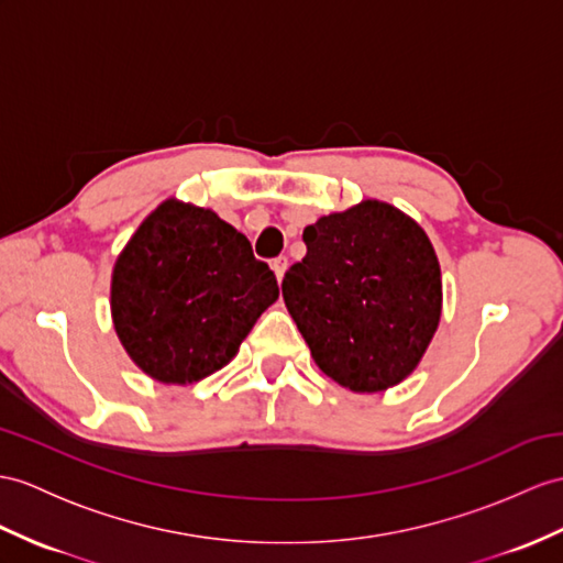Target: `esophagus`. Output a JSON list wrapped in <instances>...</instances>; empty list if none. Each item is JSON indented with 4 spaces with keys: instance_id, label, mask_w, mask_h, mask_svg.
Instances as JSON below:
<instances>
[{
    "instance_id": "1",
    "label": "esophagus",
    "mask_w": 563,
    "mask_h": 563,
    "mask_svg": "<svg viewBox=\"0 0 563 563\" xmlns=\"http://www.w3.org/2000/svg\"><path fill=\"white\" fill-rule=\"evenodd\" d=\"M286 267H289V260H286L284 255H279V257H274V260H272V269H274V274H277V279H279V282L284 279V272H286Z\"/></svg>"
}]
</instances>
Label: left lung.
Returning a JSON list of instances; mask_svg holds the SVG:
<instances>
[{
    "label": "left lung",
    "mask_w": 563,
    "mask_h": 563,
    "mask_svg": "<svg viewBox=\"0 0 563 563\" xmlns=\"http://www.w3.org/2000/svg\"><path fill=\"white\" fill-rule=\"evenodd\" d=\"M303 243L282 294L314 363L351 391L399 385L442 314L430 239L391 205L365 200L306 227Z\"/></svg>",
    "instance_id": "8db88e82"
}]
</instances>
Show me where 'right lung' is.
Instances as JSON below:
<instances>
[{"instance_id": "right-lung-1", "label": "right lung", "mask_w": 563, "mask_h": 563, "mask_svg": "<svg viewBox=\"0 0 563 563\" xmlns=\"http://www.w3.org/2000/svg\"><path fill=\"white\" fill-rule=\"evenodd\" d=\"M277 298V277L249 239L212 210L176 200L145 219L112 274L123 349L169 385L224 367Z\"/></svg>"}]
</instances>
